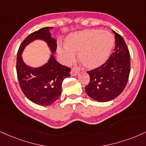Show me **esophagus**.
I'll return each instance as SVG.
<instances>
[{
  "label": "esophagus",
  "instance_id": "1",
  "mask_svg": "<svg viewBox=\"0 0 146 146\" xmlns=\"http://www.w3.org/2000/svg\"><path fill=\"white\" fill-rule=\"evenodd\" d=\"M78 72H79L78 70L75 69V68H72V69L71 70V72H70V74H71L72 76H76Z\"/></svg>",
  "mask_w": 146,
  "mask_h": 146
}]
</instances>
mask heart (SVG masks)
<instances>
[{"label":"heart","instance_id":"1","mask_svg":"<svg viewBox=\"0 0 146 146\" xmlns=\"http://www.w3.org/2000/svg\"><path fill=\"white\" fill-rule=\"evenodd\" d=\"M114 37L110 32L101 30H88L71 36L66 40V48H59V52L66 62H72L76 52L84 68L93 70L102 66L114 46Z\"/></svg>","mask_w":146,"mask_h":146}]
</instances>
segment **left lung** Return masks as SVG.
<instances>
[{"mask_svg":"<svg viewBox=\"0 0 146 146\" xmlns=\"http://www.w3.org/2000/svg\"><path fill=\"white\" fill-rule=\"evenodd\" d=\"M115 47L108 60L100 67L87 71L89 83L85 91L99 102L114 100L123 91L131 70L130 53L123 38L114 30Z\"/></svg>","mask_w":146,"mask_h":146,"instance_id":"left-lung-1","label":"left lung"}]
</instances>
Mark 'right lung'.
<instances>
[{
    "instance_id": "1",
    "label": "right lung",
    "mask_w": 146,
    "mask_h": 146,
    "mask_svg": "<svg viewBox=\"0 0 146 146\" xmlns=\"http://www.w3.org/2000/svg\"><path fill=\"white\" fill-rule=\"evenodd\" d=\"M52 29V27H46L28 35L19 46L17 55L16 70L21 91L28 100L40 106L51 105L59 98L63 80L70 76L71 68L57 62L53 55L42 67L30 68L23 63L21 53L27 44L36 39L46 41L54 53L57 43L50 35Z\"/></svg>"
}]
</instances>
